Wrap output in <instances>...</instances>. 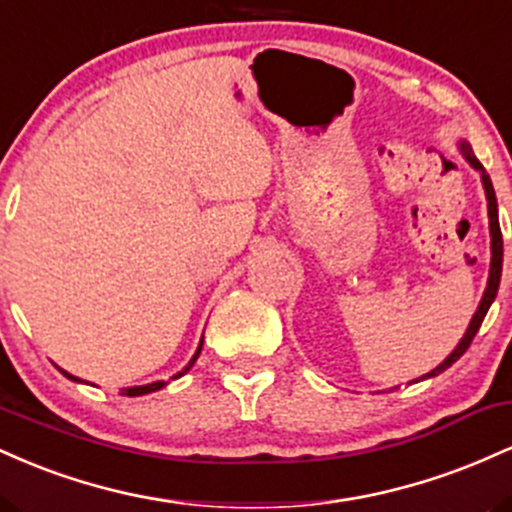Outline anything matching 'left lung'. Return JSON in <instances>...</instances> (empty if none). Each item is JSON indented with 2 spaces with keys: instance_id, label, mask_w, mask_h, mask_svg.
Segmentation results:
<instances>
[{
  "instance_id": "8db88e82",
  "label": "left lung",
  "mask_w": 512,
  "mask_h": 512,
  "mask_svg": "<svg viewBox=\"0 0 512 512\" xmlns=\"http://www.w3.org/2000/svg\"><path fill=\"white\" fill-rule=\"evenodd\" d=\"M457 146H460L464 161H467L469 166H472V168L477 170V173L481 175V185H484V192H486V207H489V233H491V267H489V281H486V289H484V296H481V301H479L477 313H474L472 320H469V327H467V332H464V337L460 339V344H457L455 349L450 351V356L445 358V361L440 363V366L433 368L431 373L421 375L419 380L436 378V375L443 373V370H448V368L452 366V363H455L457 358H460V356L464 354V351L469 349V344H472L474 334L479 332L481 322H484L486 313H489L491 303L496 301L498 284H501V272H503V236H501V226H498V202H496V192H493L491 178H489V173H486V170H484V166H481V163H479V158L474 156L472 146H469L467 139H460V142H457ZM419 380H416V383H419Z\"/></svg>"
}]
</instances>
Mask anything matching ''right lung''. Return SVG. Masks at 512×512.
<instances>
[{
	"instance_id": "right-lung-1",
	"label": "right lung",
	"mask_w": 512,
	"mask_h": 512,
	"mask_svg": "<svg viewBox=\"0 0 512 512\" xmlns=\"http://www.w3.org/2000/svg\"><path fill=\"white\" fill-rule=\"evenodd\" d=\"M202 342H204V334H202V339H199V346H197V351H195V356L190 358V363H187L185 368L182 370H178V373L173 375V378L170 380H178V378H182V375L187 373V370H190L192 366H195V361L199 358V351H202ZM62 370V368H60ZM62 375H67L69 380H74V383H84V380L81 378H76V375H72V373H67V370H62ZM168 383L166 380H156V383H149V385H137V387H122V395H127V397H142V395H149V392H156V390H161V387H166Z\"/></svg>"
}]
</instances>
